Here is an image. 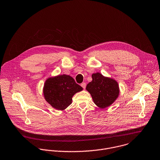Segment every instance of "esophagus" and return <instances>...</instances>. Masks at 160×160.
Instances as JSON below:
<instances>
[{
  "label": "esophagus",
  "instance_id": "34e87169",
  "mask_svg": "<svg viewBox=\"0 0 160 160\" xmlns=\"http://www.w3.org/2000/svg\"><path fill=\"white\" fill-rule=\"evenodd\" d=\"M81 86L82 87L83 89H85L86 87V82H82V83L81 84Z\"/></svg>",
  "mask_w": 160,
  "mask_h": 160
}]
</instances>
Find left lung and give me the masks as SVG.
I'll return each mask as SVG.
<instances>
[{
	"label": "left lung",
	"mask_w": 160,
	"mask_h": 160,
	"mask_svg": "<svg viewBox=\"0 0 160 160\" xmlns=\"http://www.w3.org/2000/svg\"><path fill=\"white\" fill-rule=\"evenodd\" d=\"M92 81L88 84L86 90L91 94L94 102L101 108L110 106L119 95L117 82L99 72L92 74Z\"/></svg>",
	"instance_id": "1"
}]
</instances>
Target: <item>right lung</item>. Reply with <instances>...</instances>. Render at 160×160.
<instances>
[{
    "instance_id": "add662e5",
    "label": "right lung",
    "mask_w": 160,
    "mask_h": 160,
    "mask_svg": "<svg viewBox=\"0 0 160 160\" xmlns=\"http://www.w3.org/2000/svg\"><path fill=\"white\" fill-rule=\"evenodd\" d=\"M82 90L74 79L62 74L47 79L43 88L45 100L56 109L62 110L72 103V96Z\"/></svg>"
}]
</instances>
